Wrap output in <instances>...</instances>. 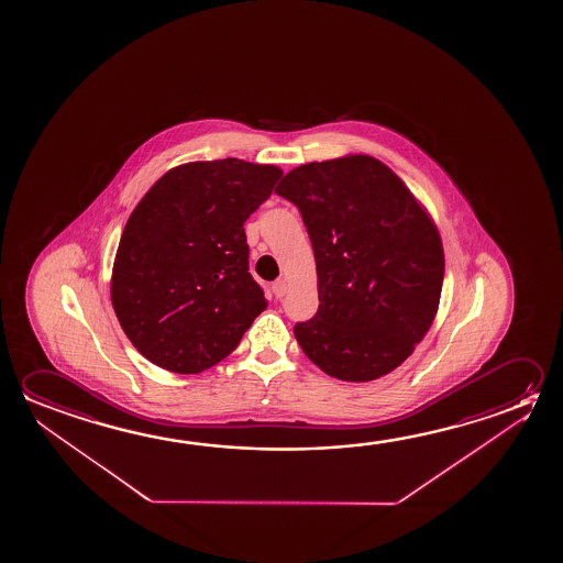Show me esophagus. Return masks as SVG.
I'll use <instances>...</instances> for the list:
<instances>
[{
    "mask_svg": "<svg viewBox=\"0 0 563 563\" xmlns=\"http://www.w3.org/2000/svg\"><path fill=\"white\" fill-rule=\"evenodd\" d=\"M273 292L277 298H283L286 295V280L285 278H278L277 283H273Z\"/></svg>",
    "mask_w": 563,
    "mask_h": 563,
    "instance_id": "esophagus-1",
    "label": "esophagus"
}]
</instances>
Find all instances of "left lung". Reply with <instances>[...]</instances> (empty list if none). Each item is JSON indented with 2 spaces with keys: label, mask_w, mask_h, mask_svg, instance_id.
<instances>
[{
  "label": "left lung",
  "mask_w": 563,
  "mask_h": 563,
  "mask_svg": "<svg viewBox=\"0 0 563 563\" xmlns=\"http://www.w3.org/2000/svg\"><path fill=\"white\" fill-rule=\"evenodd\" d=\"M275 192L302 213L316 257L320 306L295 325L306 357L351 383L397 369L440 305L445 263L432 218L369 155L298 166Z\"/></svg>",
  "instance_id": "obj_1"
}]
</instances>
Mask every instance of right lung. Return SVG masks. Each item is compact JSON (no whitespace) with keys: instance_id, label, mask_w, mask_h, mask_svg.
<instances>
[{"instance_id":"right-lung-1","label":"right lung","mask_w":563,"mask_h":563,"mask_svg":"<svg viewBox=\"0 0 563 563\" xmlns=\"http://www.w3.org/2000/svg\"><path fill=\"white\" fill-rule=\"evenodd\" d=\"M283 170L241 158L170 168L131 212L111 271V305L135 350L180 375L210 369L267 308L243 223Z\"/></svg>"}]
</instances>
